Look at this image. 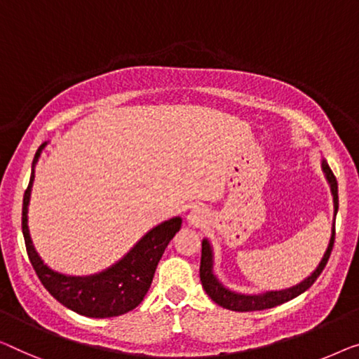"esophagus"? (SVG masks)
Returning a JSON list of instances; mask_svg holds the SVG:
<instances>
[{
    "mask_svg": "<svg viewBox=\"0 0 359 359\" xmlns=\"http://www.w3.org/2000/svg\"><path fill=\"white\" fill-rule=\"evenodd\" d=\"M208 219V210L205 206H195L191 208L189 216H187V221H189L190 226L194 227H200L206 222Z\"/></svg>",
    "mask_w": 359,
    "mask_h": 359,
    "instance_id": "esophagus-1",
    "label": "esophagus"
}]
</instances>
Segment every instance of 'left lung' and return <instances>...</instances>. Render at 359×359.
Masks as SVG:
<instances>
[{
  "label": "left lung",
  "mask_w": 359,
  "mask_h": 359,
  "mask_svg": "<svg viewBox=\"0 0 359 359\" xmlns=\"http://www.w3.org/2000/svg\"><path fill=\"white\" fill-rule=\"evenodd\" d=\"M320 168H323V172L327 179L329 185H330V194H332L334 198V224H332V235H330L327 250L320 259V263L318 264L316 269L311 272V276H308L303 282L297 283L290 288H285V290H271L266 293H261V295H243V293H237L229 290L227 287H224L216 276L212 272V266H214V255H212V248L211 243L208 242V238H205L201 242V263H200V280L201 285L205 288V292L210 295L214 303H217L219 306L226 308V309H232V311H261V309H269L274 306H279V304L290 302L298 295H302L303 292H306L309 287L316 282L318 277L320 276V272L327 264L330 251H332L334 247V240H335V216L337 211H339V185H337V179L332 170H330L329 164L325 159H323L320 163Z\"/></svg>",
  "instance_id": "8db88e82"
}]
</instances>
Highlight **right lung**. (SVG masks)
I'll return each instance as SVG.
<instances>
[{
	"mask_svg": "<svg viewBox=\"0 0 359 359\" xmlns=\"http://www.w3.org/2000/svg\"><path fill=\"white\" fill-rule=\"evenodd\" d=\"M45 142L36 149L29 187L22 203V233L27 255L40 282L48 292L64 306L87 318H114L132 311L145 298L151 285L154 271L161 259L165 247L180 231L182 219L172 217L153 227L138 240L124 258L108 269L93 276H64L48 267L36 253L32 243L27 212H29L30 191L35 179V164L39 161Z\"/></svg>",
	"mask_w": 359,
	"mask_h": 359,
	"instance_id": "right-lung-1",
	"label": "right lung"
}]
</instances>
